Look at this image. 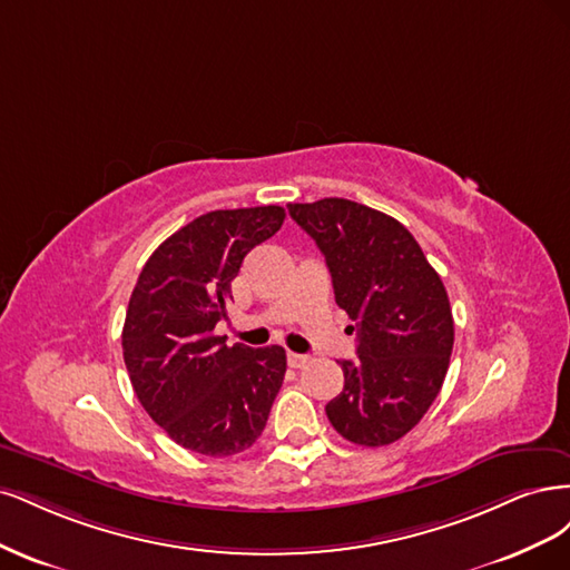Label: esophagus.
Listing matches in <instances>:
<instances>
[{
    "label": "esophagus",
    "mask_w": 570,
    "mask_h": 570,
    "mask_svg": "<svg viewBox=\"0 0 570 570\" xmlns=\"http://www.w3.org/2000/svg\"><path fill=\"white\" fill-rule=\"evenodd\" d=\"M309 362L307 355H301V353H288V364L293 366V370H301V366H305Z\"/></svg>",
    "instance_id": "34e87169"
}]
</instances>
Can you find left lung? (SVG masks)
Returning <instances> with one entry per match:
<instances>
[{"label":"left lung","mask_w":570,"mask_h":570,"mask_svg":"<svg viewBox=\"0 0 570 570\" xmlns=\"http://www.w3.org/2000/svg\"><path fill=\"white\" fill-rule=\"evenodd\" d=\"M288 213L324 253L336 303L357 332V360L341 362L345 383L326 416L355 445H391L443 389L454 343L448 291L391 215L347 198L288 204Z\"/></svg>","instance_id":"obj_1"}]
</instances>
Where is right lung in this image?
<instances>
[{"mask_svg": "<svg viewBox=\"0 0 570 570\" xmlns=\"http://www.w3.org/2000/svg\"><path fill=\"white\" fill-rule=\"evenodd\" d=\"M284 217L279 206L200 215L154 250L132 291L122 326L127 374L146 414L191 452L248 450L284 383L282 345H227L215 334L238 267Z\"/></svg>", "mask_w": 570, "mask_h": 570, "instance_id": "right-lung-1", "label": "right lung"}]
</instances>
